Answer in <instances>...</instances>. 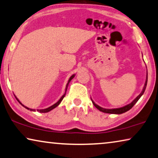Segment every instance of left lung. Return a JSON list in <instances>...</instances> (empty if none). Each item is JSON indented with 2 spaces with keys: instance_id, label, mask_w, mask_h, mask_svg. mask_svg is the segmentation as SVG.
<instances>
[{
  "instance_id": "left-lung-1",
  "label": "left lung",
  "mask_w": 158,
  "mask_h": 158,
  "mask_svg": "<svg viewBox=\"0 0 158 158\" xmlns=\"http://www.w3.org/2000/svg\"><path fill=\"white\" fill-rule=\"evenodd\" d=\"M147 83H148V72H147V76H146V80H145V85L143 86V91H141V93L138 95L137 97H136L135 99H134L133 102H132L131 103H129V104L123 107H121V108H118V109H104V108H102L96 104V103H94V101L91 99V102H92L93 104L94 105V106H95L96 109H98L100 110V111H102L103 113H106V114H123V113L128 111V110H130L132 107L136 103L138 100L140 99V98L142 96V95L143 94H144L145 91V89H146V86H147Z\"/></svg>"
}]
</instances>
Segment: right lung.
Here are the masks:
<instances>
[{"instance_id":"obj_1","label":"right lung","mask_w":158,"mask_h":158,"mask_svg":"<svg viewBox=\"0 0 158 158\" xmlns=\"http://www.w3.org/2000/svg\"><path fill=\"white\" fill-rule=\"evenodd\" d=\"M75 77V74H73V75H72L71 77H70V78L69 79V80H68V82H67V85H66V89H65V93L64 94V95H63L62 97L60 98V99L57 102H56V103H55V104H53L52 106H49V107H48V108H47V109H37V111H40V113H48V112H49V111H50V110H52V109H55V108H56V106H58L59 105H60V103H61V102H62V99L63 98H64V97L65 96V94H66V91H67V87H68V86H69V82L72 81V79L74 78V77ZM16 99H17L18 101V102L20 103L21 105L23 106V107H25V109H28V110H32V111H36V110H35V109H29V108H27V106H24L23 104H22V103H21L20 101L18 100V98H16Z\"/></svg>"}]
</instances>
